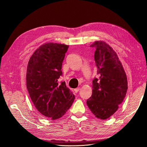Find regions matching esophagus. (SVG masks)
Instances as JSON below:
<instances>
[{"mask_svg": "<svg viewBox=\"0 0 147 147\" xmlns=\"http://www.w3.org/2000/svg\"><path fill=\"white\" fill-rule=\"evenodd\" d=\"M80 88H77L76 89H75L74 91H75V92H78L80 91Z\"/></svg>", "mask_w": 147, "mask_h": 147, "instance_id": "obj_1", "label": "esophagus"}]
</instances>
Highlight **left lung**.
Listing matches in <instances>:
<instances>
[{"mask_svg":"<svg viewBox=\"0 0 147 147\" xmlns=\"http://www.w3.org/2000/svg\"><path fill=\"white\" fill-rule=\"evenodd\" d=\"M90 47L96 48L98 76L93 80L92 95L86 104L97 118L106 119L117 112L126 96L127 77L116 52L107 43L96 41Z\"/></svg>","mask_w":147,"mask_h":147,"instance_id":"obj_1","label":"left lung"}]
</instances>
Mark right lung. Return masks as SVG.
<instances>
[{"instance_id":"add662e5","label":"right lung","mask_w":147,"mask_h":147,"mask_svg":"<svg viewBox=\"0 0 147 147\" xmlns=\"http://www.w3.org/2000/svg\"><path fill=\"white\" fill-rule=\"evenodd\" d=\"M68 48L64 44H43L33 53L28 65L26 86L30 99L40 113L53 120L63 117L75 99L65 82H59Z\"/></svg>"}]
</instances>
